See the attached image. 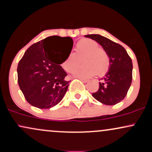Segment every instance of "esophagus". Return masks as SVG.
I'll return each instance as SVG.
<instances>
[{"label":"esophagus","instance_id":"obj_1","mask_svg":"<svg viewBox=\"0 0 152 152\" xmlns=\"http://www.w3.org/2000/svg\"><path fill=\"white\" fill-rule=\"evenodd\" d=\"M79 78L80 80H81V81H83V83H86V82H88V80H87V79H84V78Z\"/></svg>","mask_w":152,"mask_h":152}]
</instances>
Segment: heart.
<instances>
[{"mask_svg": "<svg viewBox=\"0 0 152 152\" xmlns=\"http://www.w3.org/2000/svg\"><path fill=\"white\" fill-rule=\"evenodd\" d=\"M75 54L71 53L62 63L63 69L72 73L79 66V60L83 58L81 64L83 66L75 71L74 76L80 78H89L91 76H102L109 71L110 58L104 48H99L96 41L89 38H83L78 42Z\"/></svg>", "mask_w": 152, "mask_h": 152, "instance_id": "heart-1", "label": "heart"}]
</instances>
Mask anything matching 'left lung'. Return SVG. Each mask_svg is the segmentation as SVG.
<instances>
[{
	"label": "left lung",
	"instance_id": "left-lung-1",
	"mask_svg": "<svg viewBox=\"0 0 152 152\" xmlns=\"http://www.w3.org/2000/svg\"><path fill=\"white\" fill-rule=\"evenodd\" d=\"M94 40L109 54L110 67L92 96L106 105H115L125 98L132 81V61L123 46L98 34L85 36Z\"/></svg>",
	"mask_w": 152,
	"mask_h": 152
}]
</instances>
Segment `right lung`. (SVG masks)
<instances>
[{
  "mask_svg": "<svg viewBox=\"0 0 152 152\" xmlns=\"http://www.w3.org/2000/svg\"><path fill=\"white\" fill-rule=\"evenodd\" d=\"M71 37L53 36L28 48L18 63V83L25 99L38 109H50L64 98L70 81L61 64L70 55Z\"/></svg>",
  "mask_w": 152,
  "mask_h": 152,
  "instance_id": "1",
  "label": "right lung"
}]
</instances>
